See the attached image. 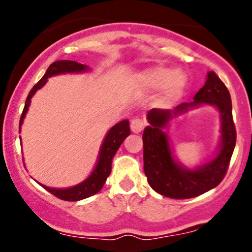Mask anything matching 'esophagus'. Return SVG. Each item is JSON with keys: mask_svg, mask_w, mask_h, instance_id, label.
<instances>
[{"mask_svg": "<svg viewBox=\"0 0 252 252\" xmlns=\"http://www.w3.org/2000/svg\"><path fill=\"white\" fill-rule=\"evenodd\" d=\"M144 126H146V122H144V120H142V118H134L131 121V123H130L131 131L135 132V134H138V132L142 131Z\"/></svg>", "mask_w": 252, "mask_h": 252, "instance_id": "obj_1", "label": "esophagus"}]
</instances>
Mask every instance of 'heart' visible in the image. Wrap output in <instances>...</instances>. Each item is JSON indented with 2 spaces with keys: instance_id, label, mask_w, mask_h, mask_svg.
I'll use <instances>...</instances> for the list:
<instances>
[{
  "instance_id": "b5f03b06",
  "label": "heart",
  "mask_w": 252,
  "mask_h": 252,
  "mask_svg": "<svg viewBox=\"0 0 252 252\" xmlns=\"http://www.w3.org/2000/svg\"><path fill=\"white\" fill-rule=\"evenodd\" d=\"M141 85L146 90L154 91L162 88L160 103L162 105H170L184 94L187 78L180 70L173 71L166 66L156 65L144 70L138 76Z\"/></svg>"
}]
</instances>
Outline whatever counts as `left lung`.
I'll return each mask as SVG.
<instances>
[{
    "mask_svg": "<svg viewBox=\"0 0 252 252\" xmlns=\"http://www.w3.org/2000/svg\"><path fill=\"white\" fill-rule=\"evenodd\" d=\"M202 105L215 106L221 117V140L210 161L189 169L175 158L166 130L176 117ZM149 126L143 130L144 174L150 187L172 199L194 198L215 189L224 179L236 146L232 103L225 84L213 71L205 85L196 92L193 102L182 103L174 110L152 109L147 114Z\"/></svg>",
    "mask_w": 252,
    "mask_h": 252,
    "instance_id": "left-lung-1",
    "label": "left lung"
}]
</instances>
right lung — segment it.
Wrapping results in <instances>:
<instances>
[{
    "instance_id": "right-lung-1",
    "label": "right lung",
    "mask_w": 252,
    "mask_h": 252,
    "mask_svg": "<svg viewBox=\"0 0 252 252\" xmlns=\"http://www.w3.org/2000/svg\"><path fill=\"white\" fill-rule=\"evenodd\" d=\"M90 71V67L88 65L84 63L72 62V60H58L51 63L50 67L47 68L46 73L43 74L41 79L37 82L36 85L33 86L31 92L28 94L27 99H26L24 111H22L21 118H20V131H21V126L24 123V120L26 117V114L28 112L30 109L32 98L37 90H40L45 86L47 83L48 78L58 76V74H65V73H84V72ZM130 135V128H129V121L123 120L121 122L115 124L112 128L106 132L105 137H104L102 146H100L99 153H98L97 162L94 166V170L91 172L85 180L79 182V184L74 185V186L67 187V189H53V187L45 186V185L37 184L42 186L43 189L48 192L52 193L53 195L58 196L59 199L66 201H78L82 199L89 198V196L96 194L103 189L104 184H105L106 178L111 173V162L114 158L115 154L120 148V146Z\"/></svg>"
}]
</instances>
